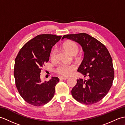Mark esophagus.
Listing matches in <instances>:
<instances>
[{
  "instance_id": "obj_1",
  "label": "esophagus",
  "mask_w": 125,
  "mask_h": 125,
  "mask_svg": "<svg viewBox=\"0 0 125 125\" xmlns=\"http://www.w3.org/2000/svg\"><path fill=\"white\" fill-rule=\"evenodd\" d=\"M59 78L60 79H63V80H67V79H68V77H63V76L59 77Z\"/></svg>"
}]
</instances>
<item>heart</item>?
Here are the masks:
<instances>
[{
    "label": "heart",
    "mask_w": 125,
    "mask_h": 125,
    "mask_svg": "<svg viewBox=\"0 0 125 125\" xmlns=\"http://www.w3.org/2000/svg\"><path fill=\"white\" fill-rule=\"evenodd\" d=\"M63 48L69 54L71 55L76 54L78 52V47L76 43L73 41H68L63 44ZM56 55V50L53 49L51 53L50 56L52 58H54ZM75 65L73 64L67 65V64H61L58 65L56 69V72L60 75L64 76H68L71 75L73 71L75 70Z\"/></svg>",
    "instance_id": "1"
}]
</instances>
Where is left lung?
Returning <instances> with one entry per match:
<instances>
[{"instance_id":"1","label":"left lung","mask_w":125,"mask_h":125,"mask_svg":"<svg viewBox=\"0 0 125 125\" xmlns=\"http://www.w3.org/2000/svg\"><path fill=\"white\" fill-rule=\"evenodd\" d=\"M68 39L77 42L84 52L77 71L87 77V80L77 79L71 90L74 99L86 105L102 100L112 86L115 77L112 59L107 49L96 39L86 33L68 34Z\"/></svg>"}]
</instances>
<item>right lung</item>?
<instances>
[{"label": "right lung", "instance_id": "right-lung-1", "mask_svg": "<svg viewBox=\"0 0 125 125\" xmlns=\"http://www.w3.org/2000/svg\"><path fill=\"white\" fill-rule=\"evenodd\" d=\"M61 37L52 34L36 36L22 47L15 58L16 86L21 97L31 105H43L54 97L59 79L52 77L48 82L42 83L40 73L44 63L49 61L52 47Z\"/></svg>", "mask_w": 125, "mask_h": 125}]
</instances>
